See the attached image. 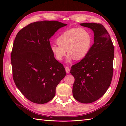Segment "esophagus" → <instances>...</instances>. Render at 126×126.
<instances>
[{"instance_id":"1","label":"esophagus","mask_w":126,"mask_h":126,"mask_svg":"<svg viewBox=\"0 0 126 126\" xmlns=\"http://www.w3.org/2000/svg\"><path fill=\"white\" fill-rule=\"evenodd\" d=\"M65 70H66V73L68 74L69 73V72H70V69H69V68L68 66H65Z\"/></svg>"}]
</instances>
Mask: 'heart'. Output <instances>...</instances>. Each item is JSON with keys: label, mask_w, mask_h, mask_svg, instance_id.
<instances>
[{"label": "heart", "mask_w": 126, "mask_h": 126, "mask_svg": "<svg viewBox=\"0 0 126 126\" xmlns=\"http://www.w3.org/2000/svg\"><path fill=\"white\" fill-rule=\"evenodd\" d=\"M93 37L90 31L83 28L69 29L62 33L56 39L57 45L50 47L51 51L57 61L65 57L68 51V60H81L88 55L92 46Z\"/></svg>", "instance_id": "b5f03b06"}]
</instances>
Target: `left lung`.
<instances>
[{"label": "left lung", "mask_w": 126, "mask_h": 126, "mask_svg": "<svg viewBox=\"0 0 126 126\" xmlns=\"http://www.w3.org/2000/svg\"><path fill=\"white\" fill-rule=\"evenodd\" d=\"M81 25L94 31V43L86 57L71 66L70 73L75 79L73 94L79 102L90 103L101 98L111 84L114 47L103 25L94 23Z\"/></svg>", "instance_id": "obj_1"}]
</instances>
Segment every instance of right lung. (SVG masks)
<instances>
[{
  "label": "right lung",
  "instance_id": "obj_1",
  "mask_svg": "<svg viewBox=\"0 0 126 126\" xmlns=\"http://www.w3.org/2000/svg\"><path fill=\"white\" fill-rule=\"evenodd\" d=\"M66 25L54 20L32 23L21 29L15 39L11 53L13 81L33 103L51 100L56 87L66 75L64 66L51 51L49 40Z\"/></svg>",
  "mask_w": 126,
  "mask_h": 126
}]
</instances>
